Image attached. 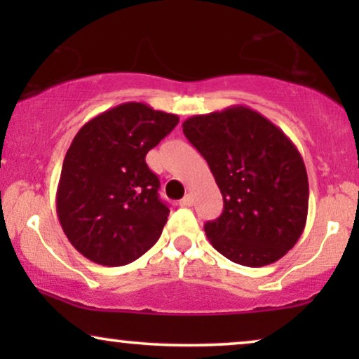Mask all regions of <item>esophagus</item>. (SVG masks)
I'll return each instance as SVG.
<instances>
[{"label":"esophagus","mask_w":359,"mask_h":359,"mask_svg":"<svg viewBox=\"0 0 359 359\" xmlns=\"http://www.w3.org/2000/svg\"><path fill=\"white\" fill-rule=\"evenodd\" d=\"M180 205H183V208H191V205H193V196L186 194L184 198L180 201Z\"/></svg>","instance_id":"obj_1"}]
</instances>
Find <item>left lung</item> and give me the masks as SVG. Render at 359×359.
Listing matches in <instances>:
<instances>
[{"label": "left lung", "mask_w": 359, "mask_h": 359, "mask_svg": "<svg viewBox=\"0 0 359 359\" xmlns=\"http://www.w3.org/2000/svg\"><path fill=\"white\" fill-rule=\"evenodd\" d=\"M183 132L224 198L220 217L204 225L212 247L250 268L283 258L302 235L309 209L306 165L291 139L247 106L189 117Z\"/></svg>", "instance_id": "left-lung-1"}]
</instances>
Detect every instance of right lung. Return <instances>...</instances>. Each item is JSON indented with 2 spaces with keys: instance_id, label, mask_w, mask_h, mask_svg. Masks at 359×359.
<instances>
[{
  "instance_id": "right-lung-1",
  "label": "right lung",
  "mask_w": 359,
  "mask_h": 359,
  "mask_svg": "<svg viewBox=\"0 0 359 359\" xmlns=\"http://www.w3.org/2000/svg\"><path fill=\"white\" fill-rule=\"evenodd\" d=\"M180 122L144 102H124L78 130L63 160L57 215L70 243L102 266L135 262L160 238L170 209L149 150Z\"/></svg>"
}]
</instances>
